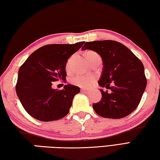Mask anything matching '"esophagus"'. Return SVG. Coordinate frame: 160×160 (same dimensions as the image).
I'll list each match as a JSON object with an SVG mask.
<instances>
[{
  "instance_id": "1",
  "label": "esophagus",
  "mask_w": 160,
  "mask_h": 160,
  "mask_svg": "<svg viewBox=\"0 0 160 160\" xmlns=\"http://www.w3.org/2000/svg\"><path fill=\"white\" fill-rule=\"evenodd\" d=\"M81 92L86 93V92H88V90H85V89H83V88H81Z\"/></svg>"
}]
</instances>
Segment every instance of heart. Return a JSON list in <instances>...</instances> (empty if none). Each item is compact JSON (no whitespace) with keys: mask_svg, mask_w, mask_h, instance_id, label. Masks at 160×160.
Returning a JSON list of instances; mask_svg holds the SVG:
<instances>
[{"mask_svg":"<svg viewBox=\"0 0 160 160\" xmlns=\"http://www.w3.org/2000/svg\"><path fill=\"white\" fill-rule=\"evenodd\" d=\"M99 56L97 53L94 52H88L86 53V58L88 60V61L90 59H92L94 57ZM71 59H69L68 61L66 64V68L68 69L70 68ZM72 83L77 86L81 87V88H88L90 86H91L92 83L95 81V77L92 75H84V74H77V76L73 77L71 80Z\"/></svg>","mask_w":160,"mask_h":160,"instance_id":"obj_1","label":"heart"}]
</instances>
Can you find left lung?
<instances>
[{
	"mask_svg": "<svg viewBox=\"0 0 160 160\" xmlns=\"http://www.w3.org/2000/svg\"><path fill=\"white\" fill-rule=\"evenodd\" d=\"M92 50L101 56L103 70L99 86L110 90L92 104L99 116L121 118L138 107L145 91L147 80L143 63L125 45L113 40L87 42L81 50Z\"/></svg>",
	"mask_w": 160,
	"mask_h": 160,
	"instance_id": "1",
	"label": "left lung"
}]
</instances>
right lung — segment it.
Here are the masks:
<instances>
[{
	"instance_id": "add662e5",
	"label": "right lung",
	"mask_w": 160,
	"mask_h": 160,
	"mask_svg": "<svg viewBox=\"0 0 160 160\" xmlns=\"http://www.w3.org/2000/svg\"><path fill=\"white\" fill-rule=\"evenodd\" d=\"M84 43L45 45L35 51L20 67L17 95L25 110L34 118L52 121L69 113L79 87L68 84L58 90L52 88V83L66 80L68 59Z\"/></svg>"
}]
</instances>
